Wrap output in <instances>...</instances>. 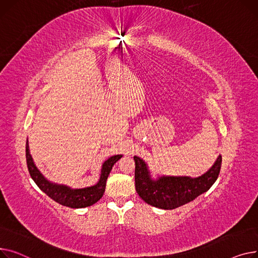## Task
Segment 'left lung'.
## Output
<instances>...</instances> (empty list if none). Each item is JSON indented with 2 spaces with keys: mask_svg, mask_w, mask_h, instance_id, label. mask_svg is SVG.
Returning <instances> with one entry per match:
<instances>
[{
  "mask_svg": "<svg viewBox=\"0 0 258 258\" xmlns=\"http://www.w3.org/2000/svg\"><path fill=\"white\" fill-rule=\"evenodd\" d=\"M135 189L148 204L161 209H174L184 205L208 190L219 177L222 156L220 155L211 169L198 178L162 176L152 180L147 164L134 156Z\"/></svg>",
  "mask_w": 258,
  "mask_h": 258,
  "instance_id": "1",
  "label": "left lung"
}]
</instances>
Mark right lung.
Wrapping results in <instances>:
<instances>
[{
    "instance_id": "obj_1",
    "label": "right lung",
    "mask_w": 258,
    "mask_h": 258,
    "mask_svg": "<svg viewBox=\"0 0 258 258\" xmlns=\"http://www.w3.org/2000/svg\"><path fill=\"white\" fill-rule=\"evenodd\" d=\"M122 157V155H114L106 160L101 170V177L99 182L90 187L85 188H77L72 189L66 185H58L55 183H51L45 179L35 166L33 159L29 152L28 141L26 143V160L27 166L30 173V176L34 180L37 186L44 192L47 194L51 199L56 201L57 203L63 206H68L71 208H82L87 207L98 202L104 195L106 187V180L112 169L113 164Z\"/></svg>"
}]
</instances>
